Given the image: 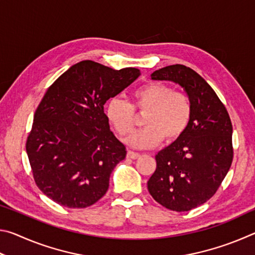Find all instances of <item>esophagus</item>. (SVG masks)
<instances>
[{
    "label": "esophagus",
    "instance_id": "34e87169",
    "mask_svg": "<svg viewBox=\"0 0 255 255\" xmlns=\"http://www.w3.org/2000/svg\"><path fill=\"white\" fill-rule=\"evenodd\" d=\"M140 156L139 153H136V152H132V150H128L127 153V157L128 158H132V159H136Z\"/></svg>",
    "mask_w": 255,
    "mask_h": 255
}]
</instances>
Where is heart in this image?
Segmentation results:
<instances>
[{
    "label": "heart",
    "instance_id": "b5f03b06",
    "mask_svg": "<svg viewBox=\"0 0 255 255\" xmlns=\"http://www.w3.org/2000/svg\"><path fill=\"white\" fill-rule=\"evenodd\" d=\"M137 112H145L144 128L129 139L135 148H150L182 136L192 114L191 100L187 93L174 91L170 85L148 83L135 90L132 105L120 98H112L107 105V117L120 136L130 135L136 126Z\"/></svg>",
    "mask_w": 255,
    "mask_h": 255
}]
</instances>
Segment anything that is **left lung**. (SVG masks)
I'll return each mask as SVG.
<instances>
[{
	"instance_id": "left-lung-1",
	"label": "left lung",
	"mask_w": 255,
	"mask_h": 255,
	"mask_svg": "<svg viewBox=\"0 0 255 255\" xmlns=\"http://www.w3.org/2000/svg\"><path fill=\"white\" fill-rule=\"evenodd\" d=\"M152 80L183 88L192 114L182 136L156 154V170L147 188L155 201L174 211H189L213 197L233 161V126L225 106L197 72L171 65L152 73Z\"/></svg>"
}]
</instances>
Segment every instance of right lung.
Returning a JSON list of instances; mask_svg holds the SVG:
<instances>
[{
    "label": "right lung",
    "mask_w": 255,
    "mask_h": 255,
    "mask_svg": "<svg viewBox=\"0 0 255 255\" xmlns=\"http://www.w3.org/2000/svg\"><path fill=\"white\" fill-rule=\"evenodd\" d=\"M139 75L133 67L116 71L82 60L47 90L25 149L37 187L56 204L86 208L106 195L127 150L110 130L103 106Z\"/></svg>",
    "instance_id": "obj_1"
}]
</instances>
